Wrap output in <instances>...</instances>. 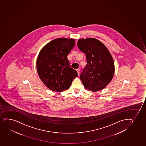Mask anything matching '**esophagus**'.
Instances as JSON below:
<instances>
[{"label": "esophagus", "instance_id": "1", "mask_svg": "<svg viewBox=\"0 0 146 146\" xmlns=\"http://www.w3.org/2000/svg\"><path fill=\"white\" fill-rule=\"evenodd\" d=\"M76 71H77V73H78V75L79 76V74H80V70H79V69H76Z\"/></svg>", "mask_w": 146, "mask_h": 146}]
</instances>
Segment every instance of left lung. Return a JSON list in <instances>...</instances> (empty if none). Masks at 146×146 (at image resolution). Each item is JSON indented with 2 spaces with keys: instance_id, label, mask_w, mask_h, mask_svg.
Listing matches in <instances>:
<instances>
[{
  "instance_id": "8db88e82",
  "label": "left lung",
  "mask_w": 146,
  "mask_h": 146,
  "mask_svg": "<svg viewBox=\"0 0 146 146\" xmlns=\"http://www.w3.org/2000/svg\"><path fill=\"white\" fill-rule=\"evenodd\" d=\"M77 46L85 54L87 62L80 76L84 87L95 92L103 90L114 75L111 54L104 44L94 38L79 39Z\"/></svg>"
}]
</instances>
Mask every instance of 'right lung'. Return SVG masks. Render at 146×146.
<instances>
[{
  "mask_svg": "<svg viewBox=\"0 0 146 146\" xmlns=\"http://www.w3.org/2000/svg\"><path fill=\"white\" fill-rule=\"evenodd\" d=\"M76 44L74 39L59 38L41 50L36 60L39 77L46 86L57 92L67 90L78 74L70 67L67 56Z\"/></svg>",
  "mask_w": 146,
  "mask_h": 146,
  "instance_id": "obj_1",
  "label": "right lung"
}]
</instances>
